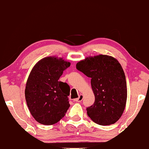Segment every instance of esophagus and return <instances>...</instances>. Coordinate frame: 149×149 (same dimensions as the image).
Segmentation results:
<instances>
[{
    "instance_id": "esophagus-1",
    "label": "esophagus",
    "mask_w": 149,
    "mask_h": 149,
    "mask_svg": "<svg viewBox=\"0 0 149 149\" xmlns=\"http://www.w3.org/2000/svg\"><path fill=\"white\" fill-rule=\"evenodd\" d=\"M83 97H84L83 95H82V94H79V97H77V98L75 99V101L77 102H81L82 101V100H83Z\"/></svg>"
}]
</instances>
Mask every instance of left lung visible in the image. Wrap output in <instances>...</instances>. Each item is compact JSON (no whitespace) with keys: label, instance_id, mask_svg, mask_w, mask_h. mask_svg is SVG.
<instances>
[{"label":"left lung","instance_id":"1","mask_svg":"<svg viewBox=\"0 0 149 149\" xmlns=\"http://www.w3.org/2000/svg\"><path fill=\"white\" fill-rule=\"evenodd\" d=\"M76 68L91 78L95 101L86 108L88 116L100 125L114 124L123 114L127 99L126 77L120 64L114 57L100 55L79 61Z\"/></svg>","mask_w":149,"mask_h":149}]
</instances>
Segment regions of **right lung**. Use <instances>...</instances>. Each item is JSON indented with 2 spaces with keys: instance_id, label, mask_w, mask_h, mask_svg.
I'll return each instance as SVG.
<instances>
[{
  "instance_id": "right-lung-1",
  "label": "right lung",
  "mask_w": 149,
  "mask_h": 149,
  "mask_svg": "<svg viewBox=\"0 0 149 149\" xmlns=\"http://www.w3.org/2000/svg\"><path fill=\"white\" fill-rule=\"evenodd\" d=\"M70 62L55 57H47L35 64L26 84L25 99L29 110L35 120L52 125L65 116L70 108L67 83L59 81Z\"/></svg>"
}]
</instances>
